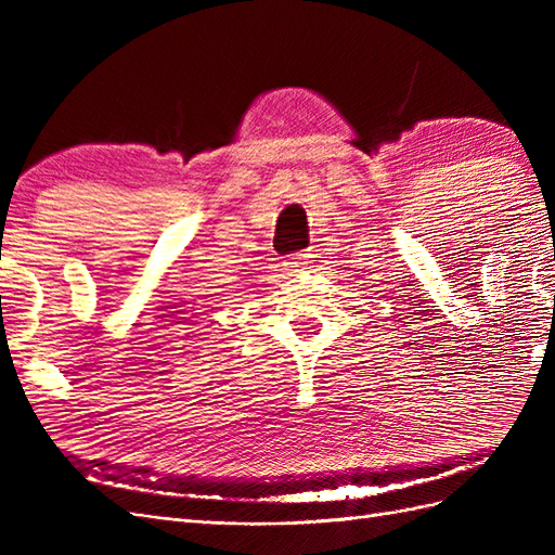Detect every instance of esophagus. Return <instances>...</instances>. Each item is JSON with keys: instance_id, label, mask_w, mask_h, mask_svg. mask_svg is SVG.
I'll return each instance as SVG.
<instances>
[{"instance_id": "obj_1", "label": "esophagus", "mask_w": 555, "mask_h": 555, "mask_svg": "<svg viewBox=\"0 0 555 555\" xmlns=\"http://www.w3.org/2000/svg\"><path fill=\"white\" fill-rule=\"evenodd\" d=\"M310 261H312L310 251H296V255H292L287 261H284V266H287L289 273H298L304 271V268H308Z\"/></svg>"}]
</instances>
